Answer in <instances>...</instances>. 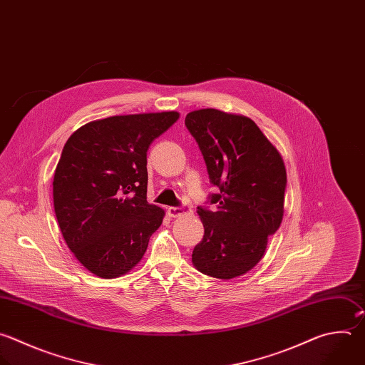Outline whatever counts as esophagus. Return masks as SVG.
Returning <instances> with one entry per match:
<instances>
[{"instance_id": "esophagus-1", "label": "esophagus", "mask_w": 365, "mask_h": 365, "mask_svg": "<svg viewBox=\"0 0 365 365\" xmlns=\"http://www.w3.org/2000/svg\"><path fill=\"white\" fill-rule=\"evenodd\" d=\"M186 210H189V207L186 205H182V206H170L168 207V213L169 216L172 217H176V216H180L182 213H185Z\"/></svg>"}]
</instances>
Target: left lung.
I'll return each mask as SVG.
<instances>
[{"label": "left lung", "mask_w": 365, "mask_h": 365, "mask_svg": "<svg viewBox=\"0 0 365 365\" xmlns=\"http://www.w3.org/2000/svg\"><path fill=\"white\" fill-rule=\"evenodd\" d=\"M185 125L219 189L207 196L213 209L197 206L205 235L192 262L205 275L232 279L262 259L268 236L282 222L284 160L250 117L202 108L190 111Z\"/></svg>", "instance_id": "8db88e82"}]
</instances>
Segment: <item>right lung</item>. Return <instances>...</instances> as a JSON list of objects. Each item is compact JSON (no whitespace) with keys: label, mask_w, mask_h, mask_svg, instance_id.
Wrapping results in <instances>:
<instances>
[{"label":"right lung","mask_w":365,"mask_h":365,"mask_svg":"<svg viewBox=\"0 0 365 365\" xmlns=\"http://www.w3.org/2000/svg\"><path fill=\"white\" fill-rule=\"evenodd\" d=\"M176 111L90 121L63 148L53 182L54 212L70 251L91 274L115 278L143 258L165 210L146 200L148 150Z\"/></svg>","instance_id":"obj_1"}]
</instances>
